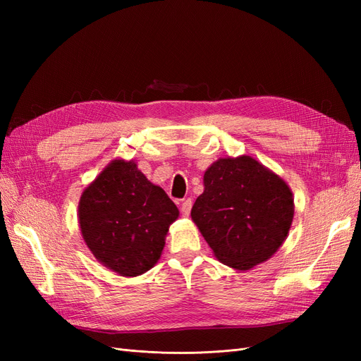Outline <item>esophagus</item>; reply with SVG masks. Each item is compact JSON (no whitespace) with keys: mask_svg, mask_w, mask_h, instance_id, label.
Instances as JSON below:
<instances>
[{"mask_svg":"<svg viewBox=\"0 0 361 361\" xmlns=\"http://www.w3.org/2000/svg\"><path fill=\"white\" fill-rule=\"evenodd\" d=\"M191 206H192L191 199H187V200H183V202H182V204H180V212H182V215H183V216H188V215H190V212H191Z\"/></svg>","mask_w":361,"mask_h":361,"instance_id":"34e87169","label":"esophagus"}]
</instances>
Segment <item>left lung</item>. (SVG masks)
Masks as SVG:
<instances>
[{
	"mask_svg": "<svg viewBox=\"0 0 361 361\" xmlns=\"http://www.w3.org/2000/svg\"><path fill=\"white\" fill-rule=\"evenodd\" d=\"M191 218L215 257L247 271L285 243L293 220L288 183L255 158H220L204 171Z\"/></svg>",
	"mask_w": 361,
	"mask_h": 361,
	"instance_id": "1",
	"label": "left lung"
}]
</instances>
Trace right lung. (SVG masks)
I'll return each instance as SVG.
<instances>
[{"instance_id":"add662e5","label":"right lung","mask_w":361,"mask_h":361,"mask_svg":"<svg viewBox=\"0 0 361 361\" xmlns=\"http://www.w3.org/2000/svg\"><path fill=\"white\" fill-rule=\"evenodd\" d=\"M179 209L134 161L114 159L87 187L78 204L81 235L93 256L120 276L154 268Z\"/></svg>"}]
</instances>
